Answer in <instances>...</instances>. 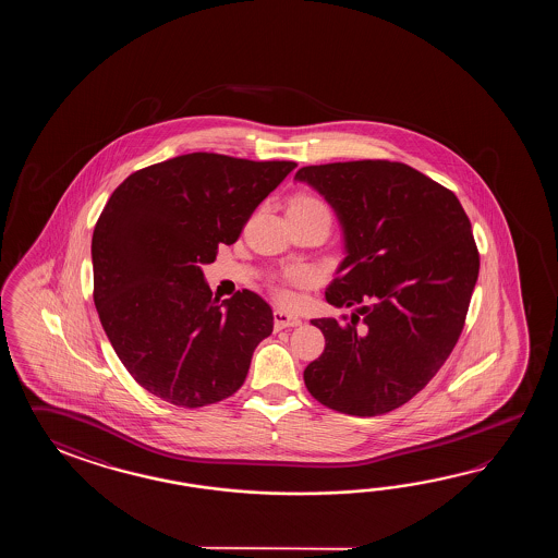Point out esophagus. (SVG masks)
I'll return each instance as SVG.
<instances>
[{
	"instance_id": "1",
	"label": "esophagus",
	"mask_w": 558,
	"mask_h": 558,
	"mask_svg": "<svg viewBox=\"0 0 558 558\" xmlns=\"http://www.w3.org/2000/svg\"><path fill=\"white\" fill-rule=\"evenodd\" d=\"M274 319L275 331H281V329H287V327L301 325V319H299L296 315H291V313H287L283 308H275Z\"/></svg>"
}]
</instances>
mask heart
<instances>
[{"label": "heart", "mask_w": 558, "mask_h": 558, "mask_svg": "<svg viewBox=\"0 0 558 558\" xmlns=\"http://www.w3.org/2000/svg\"><path fill=\"white\" fill-rule=\"evenodd\" d=\"M291 207H325L319 199H315V197H311V195H301V197H296L295 202ZM287 281L289 283H303V281H307V274L305 271H291V274L287 275ZM277 296L281 299V301H291V293L283 289V287H279L277 289Z\"/></svg>", "instance_id": "heart-1"}]
</instances>
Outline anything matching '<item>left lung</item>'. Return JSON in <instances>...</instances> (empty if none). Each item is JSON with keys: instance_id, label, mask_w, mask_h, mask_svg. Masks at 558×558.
Segmentation results:
<instances>
[{"instance_id": "obj_1", "label": "left lung", "mask_w": 558, "mask_h": 558, "mask_svg": "<svg viewBox=\"0 0 558 558\" xmlns=\"http://www.w3.org/2000/svg\"><path fill=\"white\" fill-rule=\"evenodd\" d=\"M339 219L344 259L325 291L351 319H313L323 355L303 379L344 415H385L437 375L463 331L478 251L452 191L413 167L365 159L301 167Z\"/></svg>"}]
</instances>
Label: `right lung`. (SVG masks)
Segmentation results:
<instances>
[{"instance_id": "1", "label": "right lung", "mask_w": 558, "mask_h": 558, "mask_svg": "<svg viewBox=\"0 0 558 558\" xmlns=\"http://www.w3.org/2000/svg\"><path fill=\"white\" fill-rule=\"evenodd\" d=\"M293 161L187 154L131 173L92 239L94 301L119 361L145 391L197 409L247 377L274 311L250 289L219 303L203 265L235 243Z\"/></svg>"}]
</instances>
